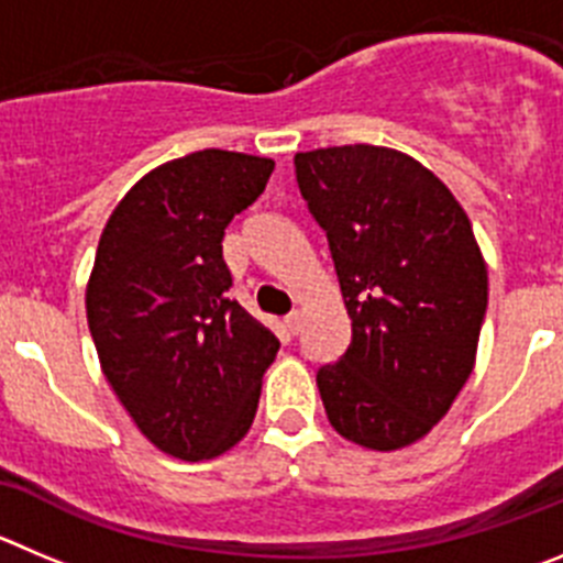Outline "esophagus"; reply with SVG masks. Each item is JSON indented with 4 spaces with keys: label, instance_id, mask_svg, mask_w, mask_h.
I'll return each mask as SVG.
<instances>
[{
    "label": "esophagus",
    "instance_id": "34e87169",
    "mask_svg": "<svg viewBox=\"0 0 563 563\" xmlns=\"http://www.w3.org/2000/svg\"><path fill=\"white\" fill-rule=\"evenodd\" d=\"M283 324H286L288 333L297 335V333H299V328H302V313H299V311H291V313H288L286 319H283Z\"/></svg>",
    "mask_w": 563,
    "mask_h": 563
}]
</instances>
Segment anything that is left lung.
<instances>
[{"label":"left lung","instance_id":"left-lung-1","mask_svg":"<svg viewBox=\"0 0 563 563\" xmlns=\"http://www.w3.org/2000/svg\"><path fill=\"white\" fill-rule=\"evenodd\" d=\"M297 186L328 233L353 339L317 372L324 413L358 448L424 439L470 380L488 272L444 183L400 150L297 152Z\"/></svg>","mask_w":563,"mask_h":563}]
</instances>
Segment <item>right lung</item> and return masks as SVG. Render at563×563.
Instances as JSON below:
<instances>
[{
	"mask_svg": "<svg viewBox=\"0 0 563 563\" xmlns=\"http://www.w3.org/2000/svg\"><path fill=\"white\" fill-rule=\"evenodd\" d=\"M272 157L202 150L141 177L99 235L86 313L99 366L161 453L208 461L255 419L280 341L228 297L222 239Z\"/></svg>",
	"mask_w": 563,
	"mask_h": 563,
	"instance_id": "obj_1",
	"label": "right lung"
}]
</instances>
